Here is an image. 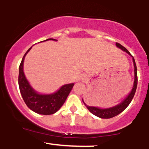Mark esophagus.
I'll return each instance as SVG.
<instances>
[{
    "label": "esophagus",
    "mask_w": 149,
    "mask_h": 149,
    "mask_svg": "<svg viewBox=\"0 0 149 149\" xmlns=\"http://www.w3.org/2000/svg\"><path fill=\"white\" fill-rule=\"evenodd\" d=\"M81 79H82V80H83V81H85V80L87 79V78H86V76H82V78H81Z\"/></svg>",
    "instance_id": "1"
}]
</instances>
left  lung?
I'll return each instance as SVG.
<instances>
[{
  "instance_id": "obj_1",
  "label": "left lung",
  "mask_w": 149,
  "mask_h": 149,
  "mask_svg": "<svg viewBox=\"0 0 149 149\" xmlns=\"http://www.w3.org/2000/svg\"><path fill=\"white\" fill-rule=\"evenodd\" d=\"M116 46L119 48H120L122 50L125 51L129 54L130 55H131V54L130 53L129 51L127 50L125 47H123L122 45L118 43V42H116ZM132 56V55H131ZM132 60L133 63H134V85H133V88L132 89V91L129 94V95L126 97L125 100L123 101L121 103H120L118 105L115 106L113 107L109 108V109H100V108L95 107H90L88 106L86 104H85L84 101L83 100V103L85 104V107L88 108V109L92 113V114H94L95 116H97V117L101 118H111L114 117V116L118 115L121 112H123L125 109L128 107L130 102L132 100L133 97L134 96L135 92H136V87H137V69H136V63H135L134 57H132Z\"/></svg>"
}]
</instances>
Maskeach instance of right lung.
I'll return each instance as SVG.
<instances>
[{
	"mask_svg": "<svg viewBox=\"0 0 149 149\" xmlns=\"http://www.w3.org/2000/svg\"><path fill=\"white\" fill-rule=\"evenodd\" d=\"M49 40H57L55 39L49 38L43 41ZM31 49V47L25 53L19 67V88L25 104L31 110L41 115H51L57 112L64 104L68 95L72 90L74 83L63 85L57 92L50 95H41L36 92L26 78L23 71L25 56Z\"/></svg>",
	"mask_w": 149,
	"mask_h": 149,
	"instance_id": "add662e5",
	"label": "right lung"
}]
</instances>
